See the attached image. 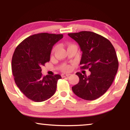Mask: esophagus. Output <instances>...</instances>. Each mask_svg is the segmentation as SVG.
Instances as JSON below:
<instances>
[{
	"mask_svg": "<svg viewBox=\"0 0 130 130\" xmlns=\"http://www.w3.org/2000/svg\"><path fill=\"white\" fill-rule=\"evenodd\" d=\"M69 76H70V74H66V73H63L61 74L62 77H68Z\"/></svg>",
	"mask_w": 130,
	"mask_h": 130,
	"instance_id": "1",
	"label": "esophagus"
}]
</instances>
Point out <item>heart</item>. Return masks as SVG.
<instances>
[{"label": "heart", "mask_w": 130, "mask_h": 130, "mask_svg": "<svg viewBox=\"0 0 130 130\" xmlns=\"http://www.w3.org/2000/svg\"><path fill=\"white\" fill-rule=\"evenodd\" d=\"M55 50H56V48H54V49L53 50V51H54ZM71 69V66L69 65H64L63 67V70L64 71V72H69L70 71Z\"/></svg>", "instance_id": "1"}]
</instances>
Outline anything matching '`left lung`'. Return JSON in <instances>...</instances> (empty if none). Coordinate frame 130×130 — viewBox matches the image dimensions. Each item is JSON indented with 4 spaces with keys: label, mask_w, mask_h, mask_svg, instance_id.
<instances>
[{
    "label": "left lung",
    "mask_w": 130,
    "mask_h": 130,
    "mask_svg": "<svg viewBox=\"0 0 130 130\" xmlns=\"http://www.w3.org/2000/svg\"><path fill=\"white\" fill-rule=\"evenodd\" d=\"M82 52L81 69H89L90 76L77 72L79 82L72 87L76 96L87 101L96 99L104 95L114 80L118 69L115 48L109 40L90 31L70 33Z\"/></svg>",
    "instance_id": "1"
}]
</instances>
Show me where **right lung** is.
I'll use <instances>...</instances> for the list:
<instances>
[{"mask_svg": "<svg viewBox=\"0 0 130 130\" xmlns=\"http://www.w3.org/2000/svg\"><path fill=\"white\" fill-rule=\"evenodd\" d=\"M63 37V34H34L25 39L14 51L12 59L14 80L21 91L32 101L42 102L56 92L61 76H43L41 66L50 61L53 45Z\"/></svg>", "mask_w": 130, "mask_h": 130, "instance_id": "obj_1", "label": "right lung"}]
</instances>
